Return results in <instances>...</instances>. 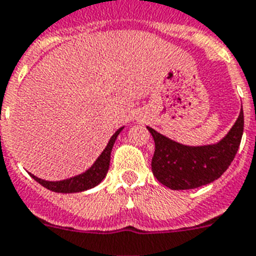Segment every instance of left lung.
Instances as JSON below:
<instances>
[{"label":"left lung","mask_w":256,"mask_h":256,"mask_svg":"<svg viewBox=\"0 0 256 256\" xmlns=\"http://www.w3.org/2000/svg\"><path fill=\"white\" fill-rule=\"evenodd\" d=\"M243 111L232 130L216 144L189 146L170 140L146 126L154 140L153 176L172 190L196 189L216 181L228 170L242 140Z\"/></svg>","instance_id":"obj_1"}]
</instances>
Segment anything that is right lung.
Instances as JSON below:
<instances>
[{
	"instance_id": "add662e5",
	"label": "right lung",
	"mask_w": 256,
	"mask_h": 256,
	"mask_svg": "<svg viewBox=\"0 0 256 256\" xmlns=\"http://www.w3.org/2000/svg\"><path fill=\"white\" fill-rule=\"evenodd\" d=\"M122 128L124 126L116 130L114 136L110 138L107 146L102 152V154L96 158L95 162L92 164V166L87 169L84 173L71 177V178L62 180V181H46V180L38 178L32 173H30V176L36 180V182H40L46 189L55 192V193H79V192L92 189L96 185H99L104 180V177L107 176L110 161H111L112 148H114V144H115L116 138H118V134L122 130Z\"/></svg>"
}]
</instances>
